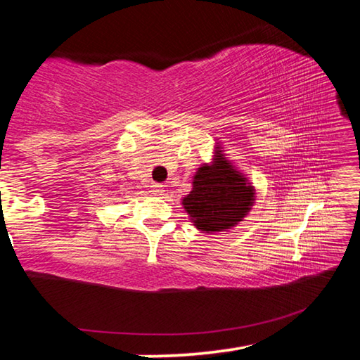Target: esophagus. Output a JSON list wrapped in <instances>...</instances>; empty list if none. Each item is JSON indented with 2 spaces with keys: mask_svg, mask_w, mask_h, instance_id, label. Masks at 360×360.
Returning a JSON list of instances; mask_svg holds the SVG:
<instances>
[{
  "mask_svg": "<svg viewBox=\"0 0 360 360\" xmlns=\"http://www.w3.org/2000/svg\"><path fill=\"white\" fill-rule=\"evenodd\" d=\"M150 191H152V193H155V195H162L163 192H165V186L158 184V182H154V184L150 186Z\"/></svg>",
  "mask_w": 360,
  "mask_h": 360,
  "instance_id": "34e87169",
  "label": "esophagus"
}]
</instances>
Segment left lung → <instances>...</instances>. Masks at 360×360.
Segmentation results:
<instances>
[{"label":"left lung","instance_id":"8db88e82","mask_svg":"<svg viewBox=\"0 0 360 360\" xmlns=\"http://www.w3.org/2000/svg\"><path fill=\"white\" fill-rule=\"evenodd\" d=\"M252 202V187L222 155H217L214 165L198 168L192 192L182 205L198 230L222 231L241 221Z\"/></svg>","mask_w":360,"mask_h":360}]
</instances>
